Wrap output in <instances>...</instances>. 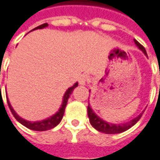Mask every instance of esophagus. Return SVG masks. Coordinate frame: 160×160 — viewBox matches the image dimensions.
Wrapping results in <instances>:
<instances>
[{"label":"esophagus","mask_w":160,"mask_h":160,"mask_svg":"<svg viewBox=\"0 0 160 160\" xmlns=\"http://www.w3.org/2000/svg\"><path fill=\"white\" fill-rule=\"evenodd\" d=\"M88 80V77L86 74L81 75V76L80 77V79H79V83H80V85H81V86L86 85Z\"/></svg>","instance_id":"1"}]
</instances>
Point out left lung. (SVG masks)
I'll use <instances>...</instances> for the list:
<instances>
[{"label": "left lung", "mask_w": 160, "mask_h": 160, "mask_svg": "<svg viewBox=\"0 0 160 160\" xmlns=\"http://www.w3.org/2000/svg\"><path fill=\"white\" fill-rule=\"evenodd\" d=\"M134 43L137 45V47L142 50V52L147 56V52L145 50V48L143 47L142 45H141L137 40L134 39ZM143 114L141 113L139 115H137L135 118L130 120V121L126 122H122V123H112L109 122L105 121L102 118H100L98 115H97L93 111V109L90 107V104L88 103V116L89 118V122L90 124L93 126L94 128L96 129L97 131L107 133V134H115V133H121L122 132L127 131L128 129H130L132 126H133L137 122L140 120V118L142 117V115Z\"/></svg>", "instance_id": "1"}]
</instances>
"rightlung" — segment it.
<instances>
[{
  "label": "right lung",
  "instance_id": "right-lung-1",
  "mask_svg": "<svg viewBox=\"0 0 160 160\" xmlns=\"http://www.w3.org/2000/svg\"><path fill=\"white\" fill-rule=\"evenodd\" d=\"M46 27H48V24H47V23H45V24L40 25L38 27L35 28L33 30H36V29H43V28H45ZM76 87H78V82H75L72 87L69 88L66 91H65V93L63 95V98H62V105H61V107H60V108L58 109V111H57L55 114H53V115H51V116L45 118L44 120H41V121L31 122L28 121V120H25L23 118H21V117L15 112V110L13 109V108L11 107V103H10V101H9L8 97H7V102H8V106H9L10 109H11L12 115H14V117H15L21 124H23V125L26 126L27 128L33 130V131H40V132H42V131H47V130H50V129L54 128L55 126H57L60 123V122L62 121V117H63V115H64V111H65V108H66L68 99H69L71 94L72 93V91L74 90V88Z\"/></svg>",
  "mask_w": 160,
  "mask_h": 160
}]
</instances>
